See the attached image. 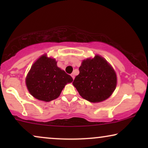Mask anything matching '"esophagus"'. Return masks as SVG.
Returning <instances> with one entry per match:
<instances>
[{"label":"esophagus","instance_id":"34e87169","mask_svg":"<svg viewBox=\"0 0 148 148\" xmlns=\"http://www.w3.org/2000/svg\"><path fill=\"white\" fill-rule=\"evenodd\" d=\"M71 76L72 77L73 79H74V78H75V75H74V73H71Z\"/></svg>","mask_w":148,"mask_h":148}]
</instances>
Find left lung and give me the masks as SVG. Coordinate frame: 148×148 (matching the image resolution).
<instances>
[{
    "label": "left lung",
    "mask_w": 148,
    "mask_h": 148,
    "mask_svg": "<svg viewBox=\"0 0 148 148\" xmlns=\"http://www.w3.org/2000/svg\"><path fill=\"white\" fill-rule=\"evenodd\" d=\"M79 74L73 82L79 94L89 102L96 103L108 98L116 86L114 69L101 56L82 61Z\"/></svg>",
    "instance_id": "left-lung-1"
}]
</instances>
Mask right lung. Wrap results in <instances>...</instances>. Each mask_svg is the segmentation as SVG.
I'll list each match as a JSON object with an SVG mask.
<instances>
[{
	"instance_id": "1",
	"label": "right lung",
	"mask_w": 148,
	"mask_h": 148,
	"mask_svg": "<svg viewBox=\"0 0 148 148\" xmlns=\"http://www.w3.org/2000/svg\"><path fill=\"white\" fill-rule=\"evenodd\" d=\"M54 58L44 54L33 64L25 79L30 94L44 102L55 100L73 78L57 66Z\"/></svg>"
}]
</instances>
